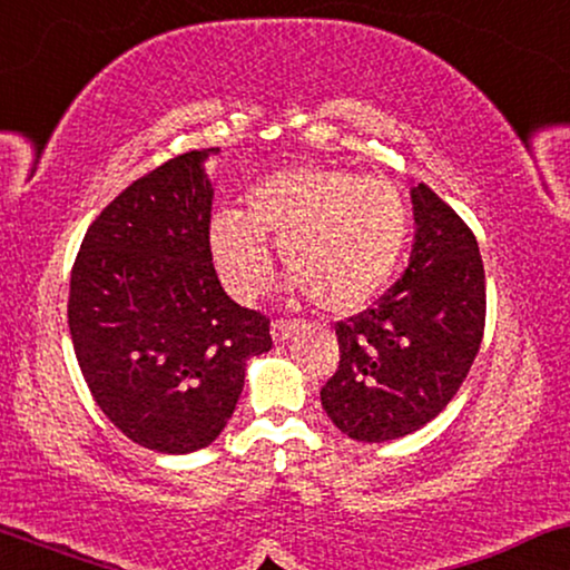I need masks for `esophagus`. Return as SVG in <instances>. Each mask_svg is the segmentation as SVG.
Returning a JSON list of instances; mask_svg holds the SVG:
<instances>
[{"mask_svg":"<svg viewBox=\"0 0 570 570\" xmlns=\"http://www.w3.org/2000/svg\"><path fill=\"white\" fill-rule=\"evenodd\" d=\"M301 322H287V318H277V322H272V340L277 342H285V340H291L295 332L301 330Z\"/></svg>","mask_w":570,"mask_h":570,"instance_id":"obj_1","label":"esophagus"}]
</instances>
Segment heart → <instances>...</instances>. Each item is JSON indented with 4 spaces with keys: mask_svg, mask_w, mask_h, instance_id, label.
Listing matches in <instances>:
<instances>
[{
    "mask_svg": "<svg viewBox=\"0 0 570 570\" xmlns=\"http://www.w3.org/2000/svg\"><path fill=\"white\" fill-rule=\"evenodd\" d=\"M407 236L410 205L392 181L324 166L277 170L248 194L246 213L220 209L209 223L230 295L248 301L267 283L269 238L295 291L332 314H355L384 291Z\"/></svg>",
    "mask_w": 570,
    "mask_h": 570,
    "instance_id": "b5f03b06",
    "label": "heart"
}]
</instances>
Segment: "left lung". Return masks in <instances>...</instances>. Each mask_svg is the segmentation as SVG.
I'll list each match as a JSON object with an SVG mask.
<instances>
[{
    "instance_id": "8db88e82",
    "label": "left lung",
    "mask_w": 570,
    "mask_h": 570,
    "mask_svg": "<svg viewBox=\"0 0 570 570\" xmlns=\"http://www.w3.org/2000/svg\"><path fill=\"white\" fill-rule=\"evenodd\" d=\"M415 244L400 283L337 322L340 365L322 389L332 423L381 443L420 431L462 386L485 332L478 238L425 184L412 186Z\"/></svg>"
}]
</instances>
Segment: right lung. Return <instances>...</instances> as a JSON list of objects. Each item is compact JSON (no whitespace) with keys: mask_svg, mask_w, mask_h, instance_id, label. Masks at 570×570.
I'll return each mask as SVG.
<instances>
[{"mask_svg":"<svg viewBox=\"0 0 570 570\" xmlns=\"http://www.w3.org/2000/svg\"><path fill=\"white\" fill-rule=\"evenodd\" d=\"M215 150L176 155L129 184L85 233L69 279V334L92 400L160 454L213 443L269 353V318L223 291L209 252Z\"/></svg>","mask_w":570,"mask_h":570,"instance_id":"add662e5","label":"right lung"}]
</instances>
